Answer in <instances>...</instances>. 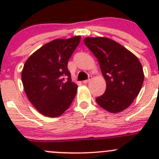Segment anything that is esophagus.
<instances>
[{
    "label": "esophagus",
    "mask_w": 159,
    "mask_h": 159,
    "mask_svg": "<svg viewBox=\"0 0 159 159\" xmlns=\"http://www.w3.org/2000/svg\"><path fill=\"white\" fill-rule=\"evenodd\" d=\"M91 80H92V76H89V78H88V80H84L83 81V83H84V84H88V83H89L90 81H91Z\"/></svg>",
    "instance_id": "1"
}]
</instances>
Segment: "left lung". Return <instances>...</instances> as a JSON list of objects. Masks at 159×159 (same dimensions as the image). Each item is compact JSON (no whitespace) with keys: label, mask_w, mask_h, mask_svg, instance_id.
<instances>
[{"label":"left lung","mask_w":159,"mask_h":159,"mask_svg":"<svg viewBox=\"0 0 159 159\" xmlns=\"http://www.w3.org/2000/svg\"><path fill=\"white\" fill-rule=\"evenodd\" d=\"M84 41L98 59L106 80V91L95 99L97 103L111 113L127 109L138 96L144 80L139 59L109 38L86 37Z\"/></svg>","instance_id":"left-lung-1"}]
</instances>
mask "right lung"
I'll return each mask as SVG.
<instances>
[{"label":"right lung","instance_id":"obj_1","mask_svg":"<svg viewBox=\"0 0 159 159\" xmlns=\"http://www.w3.org/2000/svg\"><path fill=\"white\" fill-rule=\"evenodd\" d=\"M80 36L57 39L29 57L21 72L24 89L36 110L48 117H58L69 107L77 92L67 63Z\"/></svg>","mask_w":159,"mask_h":159}]
</instances>
